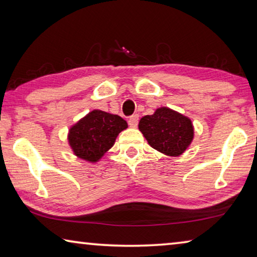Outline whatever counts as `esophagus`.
<instances>
[{
    "label": "esophagus",
    "mask_w": 257,
    "mask_h": 257,
    "mask_svg": "<svg viewBox=\"0 0 257 257\" xmlns=\"http://www.w3.org/2000/svg\"><path fill=\"white\" fill-rule=\"evenodd\" d=\"M138 120H139V116L137 114L132 115L130 118L128 119V123L132 128H136L137 124H138Z\"/></svg>",
    "instance_id": "1"
}]
</instances>
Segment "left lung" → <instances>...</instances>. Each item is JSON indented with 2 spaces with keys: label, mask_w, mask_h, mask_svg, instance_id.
I'll return each instance as SVG.
<instances>
[{
  "label": "left lung",
  "mask_w": 257,
  "mask_h": 257,
  "mask_svg": "<svg viewBox=\"0 0 257 257\" xmlns=\"http://www.w3.org/2000/svg\"><path fill=\"white\" fill-rule=\"evenodd\" d=\"M138 128L151 147L175 158L184 153L194 139V127L188 116L165 106L143 116Z\"/></svg>",
  "instance_id": "obj_1"
}]
</instances>
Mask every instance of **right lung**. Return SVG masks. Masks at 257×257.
Listing matches in <instances>:
<instances>
[{
    "label": "right lung",
    "instance_id": "obj_1",
    "mask_svg": "<svg viewBox=\"0 0 257 257\" xmlns=\"http://www.w3.org/2000/svg\"><path fill=\"white\" fill-rule=\"evenodd\" d=\"M127 128V121L121 116L93 110L71 125L68 142L77 158L95 163L114 145L118 135Z\"/></svg>",
    "mask_w": 257,
    "mask_h": 257
}]
</instances>
